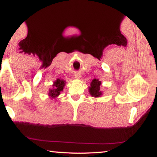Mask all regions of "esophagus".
<instances>
[{
	"instance_id": "esophagus-1",
	"label": "esophagus",
	"mask_w": 157,
	"mask_h": 157,
	"mask_svg": "<svg viewBox=\"0 0 157 157\" xmlns=\"http://www.w3.org/2000/svg\"><path fill=\"white\" fill-rule=\"evenodd\" d=\"M80 75H79V74H75V78H76V79H79L80 78Z\"/></svg>"
}]
</instances>
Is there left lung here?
Returning <instances> with one entry per match:
<instances>
[{"mask_svg":"<svg viewBox=\"0 0 157 157\" xmlns=\"http://www.w3.org/2000/svg\"><path fill=\"white\" fill-rule=\"evenodd\" d=\"M102 84L101 81L98 79H94L90 84L89 91L90 95L94 98H100L102 95V92L100 91V85Z\"/></svg>","mask_w":157,"mask_h":157,"instance_id":"8db88e82","label":"left lung"}]
</instances>
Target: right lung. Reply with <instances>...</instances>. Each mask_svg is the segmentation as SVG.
I'll list each match as a JSON object with an SVG mask.
<instances>
[{
    "label": "right lung",
    "instance_id": "obj_1",
    "mask_svg": "<svg viewBox=\"0 0 157 157\" xmlns=\"http://www.w3.org/2000/svg\"><path fill=\"white\" fill-rule=\"evenodd\" d=\"M66 85V81L63 79H57L52 84V88L49 89L48 96L51 99L57 98L60 95L61 92L63 91V88Z\"/></svg>",
    "mask_w": 157,
    "mask_h": 157
}]
</instances>
